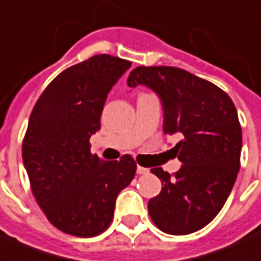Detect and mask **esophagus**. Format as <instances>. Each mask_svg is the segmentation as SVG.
Returning <instances> with one entry per match:
<instances>
[{"mask_svg":"<svg viewBox=\"0 0 261 261\" xmlns=\"http://www.w3.org/2000/svg\"><path fill=\"white\" fill-rule=\"evenodd\" d=\"M136 173H138V174H147V173H149V169H146V167H142V166H138V169H136Z\"/></svg>","mask_w":261,"mask_h":261,"instance_id":"34e87169","label":"esophagus"}]
</instances>
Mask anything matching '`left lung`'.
<instances>
[{
    "mask_svg": "<svg viewBox=\"0 0 261 261\" xmlns=\"http://www.w3.org/2000/svg\"><path fill=\"white\" fill-rule=\"evenodd\" d=\"M150 87L162 99L163 130L181 140L171 149L182 166L174 174L151 169L162 191L147 204L164 233L188 234L206 226L232 191L240 167L242 126L233 101L219 87L171 66H139L127 86Z\"/></svg>",
    "mask_w": 261,
    "mask_h": 261,
    "instance_id": "1",
    "label": "left lung"
}]
</instances>
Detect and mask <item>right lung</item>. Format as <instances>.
Instances as JSON below:
<instances>
[{"instance_id":"add662e5","label":"right lung","mask_w":261,"mask_h":261,"mask_svg":"<svg viewBox=\"0 0 261 261\" xmlns=\"http://www.w3.org/2000/svg\"><path fill=\"white\" fill-rule=\"evenodd\" d=\"M132 63L95 55L66 68L39 97L22 142L31 190L49 222L64 233L92 238L114 218L118 194L130 184V154L105 162L90 150L114 87Z\"/></svg>"}]
</instances>
